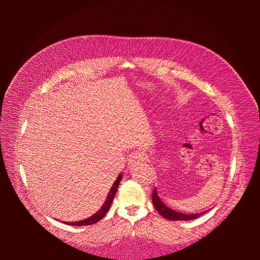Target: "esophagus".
I'll return each mask as SVG.
<instances>
[{
	"instance_id": "esophagus-1",
	"label": "esophagus",
	"mask_w": 260,
	"mask_h": 260,
	"mask_svg": "<svg viewBox=\"0 0 260 260\" xmlns=\"http://www.w3.org/2000/svg\"><path fill=\"white\" fill-rule=\"evenodd\" d=\"M146 158H147L146 154L143 153V152L132 153V154L130 155V157H129V164H130V165H133V164L139 162V161H144Z\"/></svg>"
}]
</instances>
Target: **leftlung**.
Masks as SVG:
<instances>
[{"instance_id": "1", "label": "left lung", "mask_w": 260, "mask_h": 260, "mask_svg": "<svg viewBox=\"0 0 260 260\" xmlns=\"http://www.w3.org/2000/svg\"><path fill=\"white\" fill-rule=\"evenodd\" d=\"M152 202H153V205H154L155 209L159 212L160 216H162L164 218H166L168 220H172V221H180V220H184V221H186V220L198 219L199 217L205 214V212H207V210H206V211L200 212V214H183V212H179V211L171 209V208L167 207L161 202V200L158 196V193H157L156 187L153 190Z\"/></svg>"}]
</instances>
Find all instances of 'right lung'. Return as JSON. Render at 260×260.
<instances>
[{
	"instance_id": "add662e5",
	"label": "right lung",
	"mask_w": 260,
	"mask_h": 260,
	"mask_svg": "<svg viewBox=\"0 0 260 260\" xmlns=\"http://www.w3.org/2000/svg\"><path fill=\"white\" fill-rule=\"evenodd\" d=\"M122 179V174H120L119 176L117 177V179L115 180V182L113 184V186L111 187V190H109L108 194H107V198L104 202L103 205H102V207L96 211V214L92 215L91 217L86 218V219H83V220H80V221H75V222H65L66 224L68 225H91L93 223H95L98 221H100V220L102 218H104V216L106 215V212L109 210V208H111V205L113 203V200L115 198V195L117 193V190H118V186H119V183L120 181Z\"/></svg>"
}]
</instances>
